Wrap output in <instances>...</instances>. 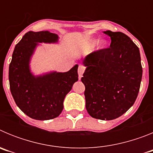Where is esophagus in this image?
<instances>
[{
    "label": "esophagus",
    "mask_w": 153,
    "mask_h": 153,
    "mask_svg": "<svg viewBox=\"0 0 153 153\" xmlns=\"http://www.w3.org/2000/svg\"><path fill=\"white\" fill-rule=\"evenodd\" d=\"M85 71V67L83 65H79V67H78V75H79V79H80V78L82 77L83 73Z\"/></svg>",
    "instance_id": "34e87169"
}]
</instances>
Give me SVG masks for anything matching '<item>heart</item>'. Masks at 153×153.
I'll use <instances>...</instances> for the list:
<instances>
[{
	"label": "heart",
	"instance_id": "b5f03b06",
	"mask_svg": "<svg viewBox=\"0 0 153 153\" xmlns=\"http://www.w3.org/2000/svg\"><path fill=\"white\" fill-rule=\"evenodd\" d=\"M97 42V50H102L103 49L104 47H106V41L105 40H99L98 42H97V40H89L87 43H86V44L84 45V49L86 50V51H89V50H90L92 48V47H94V45L96 44Z\"/></svg>",
	"mask_w": 153,
	"mask_h": 153
}]
</instances>
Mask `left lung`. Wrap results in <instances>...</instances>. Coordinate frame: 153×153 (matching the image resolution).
<instances>
[{"mask_svg":"<svg viewBox=\"0 0 153 153\" xmlns=\"http://www.w3.org/2000/svg\"><path fill=\"white\" fill-rule=\"evenodd\" d=\"M110 47L87 55L81 81L85 86L86 109L93 118L112 120L134 104L143 75L140 50L122 32L103 31Z\"/></svg>","mask_w":153,"mask_h":153,"instance_id":"1","label":"left lung"}]
</instances>
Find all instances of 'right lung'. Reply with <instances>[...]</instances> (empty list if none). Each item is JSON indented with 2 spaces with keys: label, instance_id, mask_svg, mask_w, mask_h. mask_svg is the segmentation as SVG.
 Wrapping results in <instances>:
<instances>
[{
  "label": "right lung",
  "instance_id": "1",
  "mask_svg": "<svg viewBox=\"0 0 153 153\" xmlns=\"http://www.w3.org/2000/svg\"><path fill=\"white\" fill-rule=\"evenodd\" d=\"M59 36L48 30L24 34L15 46L9 66V82L17 106L27 116L36 120L57 117L63 109V100L78 80V65L64 73L51 71L34 75L30 60L39 43L56 44Z\"/></svg>",
  "mask_w": 153,
  "mask_h": 153
}]
</instances>
